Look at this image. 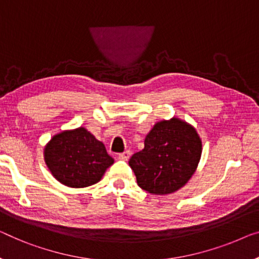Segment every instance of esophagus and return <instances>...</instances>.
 I'll return each instance as SVG.
<instances>
[{
    "instance_id": "1",
    "label": "esophagus",
    "mask_w": 259,
    "mask_h": 259,
    "mask_svg": "<svg viewBox=\"0 0 259 259\" xmlns=\"http://www.w3.org/2000/svg\"><path fill=\"white\" fill-rule=\"evenodd\" d=\"M130 154H131L130 151H128V150H126V151L118 154V159L119 160H128L129 158H130Z\"/></svg>"
}]
</instances>
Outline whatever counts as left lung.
<instances>
[{
	"instance_id": "left-lung-1",
	"label": "left lung",
	"mask_w": 259,
	"mask_h": 259,
	"mask_svg": "<svg viewBox=\"0 0 259 259\" xmlns=\"http://www.w3.org/2000/svg\"><path fill=\"white\" fill-rule=\"evenodd\" d=\"M201 152L196 130L173 117L153 125L145 137L144 149L133 154L129 165L142 190L151 194H169L194 175Z\"/></svg>"
}]
</instances>
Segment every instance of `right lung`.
Returning a JSON list of instances; mask_svg holds the SVG:
<instances>
[{
	"label": "right lung",
	"instance_id": "right-lung-1",
	"mask_svg": "<svg viewBox=\"0 0 259 259\" xmlns=\"http://www.w3.org/2000/svg\"><path fill=\"white\" fill-rule=\"evenodd\" d=\"M44 159L52 176L73 188L99 183L114 163L103 143L82 126L55 135L45 146Z\"/></svg>",
	"mask_w": 259,
	"mask_h": 259
}]
</instances>
